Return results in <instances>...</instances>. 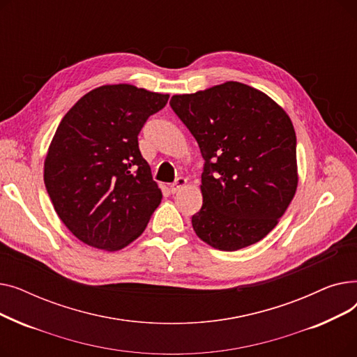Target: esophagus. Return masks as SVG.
Here are the masks:
<instances>
[{
    "label": "esophagus",
    "mask_w": 357,
    "mask_h": 357,
    "mask_svg": "<svg viewBox=\"0 0 357 357\" xmlns=\"http://www.w3.org/2000/svg\"><path fill=\"white\" fill-rule=\"evenodd\" d=\"M185 185H186V179L185 178H176L175 182L171 185V192L172 194L178 192L182 188V186H185Z\"/></svg>",
    "instance_id": "obj_1"
}]
</instances>
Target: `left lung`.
I'll return each mask as SVG.
<instances>
[{"label":"left lung","mask_w":357,"mask_h":357,"mask_svg":"<svg viewBox=\"0 0 357 357\" xmlns=\"http://www.w3.org/2000/svg\"><path fill=\"white\" fill-rule=\"evenodd\" d=\"M171 107L204 159L197 236L234 252L264 238L284 215L296 185V136L287 112L266 93L226 82L174 96Z\"/></svg>","instance_id":"8db88e82"}]
</instances>
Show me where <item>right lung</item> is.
<instances>
[{"label": "right lung", "mask_w": 357, "mask_h": 357, "mask_svg": "<svg viewBox=\"0 0 357 357\" xmlns=\"http://www.w3.org/2000/svg\"><path fill=\"white\" fill-rule=\"evenodd\" d=\"M167 100V93L133 85H104L85 93L56 130L45 185L62 222L86 245L126 248L160 204L139 133Z\"/></svg>", "instance_id": "1"}]
</instances>
